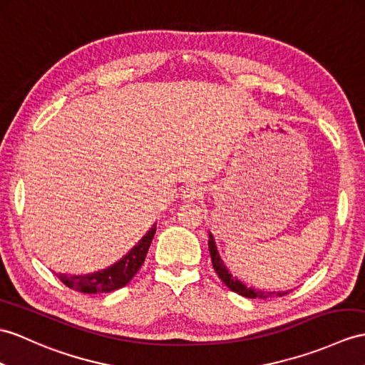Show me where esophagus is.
Returning a JSON list of instances; mask_svg holds the SVG:
<instances>
[{
	"label": "esophagus",
	"mask_w": 365,
	"mask_h": 365,
	"mask_svg": "<svg viewBox=\"0 0 365 365\" xmlns=\"http://www.w3.org/2000/svg\"><path fill=\"white\" fill-rule=\"evenodd\" d=\"M201 197V190L198 187H195V185H189V187H185L182 190V200L185 202H192L195 200H198Z\"/></svg>",
	"instance_id": "34e87169"
}]
</instances>
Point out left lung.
<instances>
[{"label": "left lung", "instance_id": "obj_1", "mask_svg": "<svg viewBox=\"0 0 365 365\" xmlns=\"http://www.w3.org/2000/svg\"><path fill=\"white\" fill-rule=\"evenodd\" d=\"M209 251H210V259H212V264H213V269L218 274V277L223 280L225 285L232 289L237 294L247 297V299H269V297H282L288 294L287 292H280V291H262V289H255V288H250L246 287L245 283L240 282L237 277H234L232 274L229 272V269L225 266L223 260L220 259V254L217 251V245H215V240H213V235L209 234Z\"/></svg>", "mask_w": 365, "mask_h": 365}]
</instances>
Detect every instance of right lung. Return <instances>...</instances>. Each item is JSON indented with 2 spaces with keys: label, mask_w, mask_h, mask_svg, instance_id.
<instances>
[{
  "label": "right lung",
  "mask_w": 365,
  "mask_h": 365,
  "mask_svg": "<svg viewBox=\"0 0 365 365\" xmlns=\"http://www.w3.org/2000/svg\"><path fill=\"white\" fill-rule=\"evenodd\" d=\"M156 232V225L139 240V243L122 259L111 264L110 268L97 271L85 275H68L58 274L57 277L65 283L71 289L85 292V294H97V292H111L125 287L127 283L135 277L145 260L148 247L152 245V240Z\"/></svg>",
  "instance_id": "obj_1"
}]
</instances>
